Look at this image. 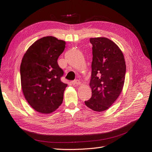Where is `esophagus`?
Instances as JSON below:
<instances>
[{"mask_svg": "<svg viewBox=\"0 0 152 152\" xmlns=\"http://www.w3.org/2000/svg\"><path fill=\"white\" fill-rule=\"evenodd\" d=\"M72 83L73 86H79L80 84V82L79 80H75L72 82Z\"/></svg>", "mask_w": 152, "mask_h": 152, "instance_id": "34e87169", "label": "esophagus"}]
</instances>
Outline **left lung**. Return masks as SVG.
Masks as SVG:
<instances>
[{"label":"left lung","instance_id":"1","mask_svg":"<svg viewBox=\"0 0 152 152\" xmlns=\"http://www.w3.org/2000/svg\"><path fill=\"white\" fill-rule=\"evenodd\" d=\"M93 61L89 86L90 99L85 101L87 107L103 112L115 102L123 89L126 71L124 54L118 45L105 37L91 38Z\"/></svg>","mask_w":152,"mask_h":152}]
</instances>
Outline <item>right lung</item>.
Here are the masks:
<instances>
[{
	"mask_svg": "<svg viewBox=\"0 0 152 152\" xmlns=\"http://www.w3.org/2000/svg\"><path fill=\"white\" fill-rule=\"evenodd\" d=\"M66 42L52 36L44 37L26 50L20 66L21 84L27 102L37 112H53L60 106L67 84L61 80L63 71L58 59Z\"/></svg>",
	"mask_w": 152,
	"mask_h": 152,
	"instance_id": "right-lung-1",
	"label": "right lung"
}]
</instances>
